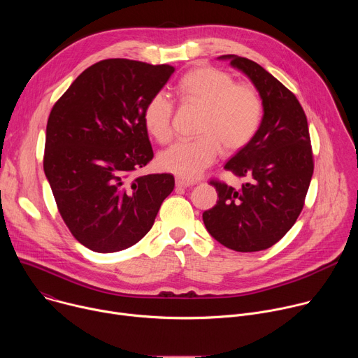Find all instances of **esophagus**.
Returning a JSON list of instances; mask_svg holds the SVG:
<instances>
[{
  "mask_svg": "<svg viewBox=\"0 0 358 358\" xmlns=\"http://www.w3.org/2000/svg\"><path fill=\"white\" fill-rule=\"evenodd\" d=\"M194 184H195V181H192V180H185V178H182V177H177V178H176V185H177V187L187 188V187H191V185H194Z\"/></svg>",
  "mask_w": 358,
  "mask_h": 358,
  "instance_id": "obj_1",
  "label": "esophagus"
}]
</instances>
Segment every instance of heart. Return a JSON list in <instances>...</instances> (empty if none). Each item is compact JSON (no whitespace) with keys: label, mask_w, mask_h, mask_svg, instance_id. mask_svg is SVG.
<instances>
[{"label":"heart","mask_w":358,"mask_h":358,"mask_svg":"<svg viewBox=\"0 0 358 358\" xmlns=\"http://www.w3.org/2000/svg\"><path fill=\"white\" fill-rule=\"evenodd\" d=\"M187 103L202 108L199 137L181 140L164 150L160 167L185 180H194L220 156L221 144L228 151L245 147L259 130L264 106L250 86L236 85L234 78L217 68L202 66L184 75L177 86ZM174 103L166 92L152 94L144 108V126L160 143L173 137Z\"/></svg>","instance_id":"obj_1"}]
</instances>
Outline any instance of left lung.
<instances>
[{
    "label": "left lung",
    "instance_id": "obj_1",
    "mask_svg": "<svg viewBox=\"0 0 358 358\" xmlns=\"http://www.w3.org/2000/svg\"><path fill=\"white\" fill-rule=\"evenodd\" d=\"M259 92L264 117L255 137L225 164L246 182L239 189L213 180L215 206L202 214L207 231L236 252H258L280 241L300 215L313 176L308 119L296 96L261 65L222 55Z\"/></svg>",
    "mask_w": 358,
    "mask_h": 358
}]
</instances>
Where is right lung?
<instances>
[{"label": "right lung", "mask_w": 358, "mask_h": 358, "mask_svg": "<svg viewBox=\"0 0 358 358\" xmlns=\"http://www.w3.org/2000/svg\"><path fill=\"white\" fill-rule=\"evenodd\" d=\"M173 73L170 65L100 61L50 110L43 171L66 227L93 252L137 243L174 189L171 174L130 178L155 157L144 108Z\"/></svg>", "instance_id": "add662e5"}]
</instances>
